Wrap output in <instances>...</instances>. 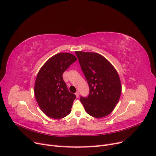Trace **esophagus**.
<instances>
[{"mask_svg":"<svg viewBox=\"0 0 156 156\" xmlns=\"http://www.w3.org/2000/svg\"><path fill=\"white\" fill-rule=\"evenodd\" d=\"M75 95H76V98H78V97H79V92H76L75 93Z\"/></svg>","mask_w":156,"mask_h":156,"instance_id":"34e87169","label":"esophagus"}]
</instances>
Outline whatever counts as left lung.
Returning a JSON list of instances; mask_svg holds the SVG:
<instances>
[{"label": "left lung", "mask_w": 156, "mask_h": 156, "mask_svg": "<svg viewBox=\"0 0 156 156\" xmlns=\"http://www.w3.org/2000/svg\"><path fill=\"white\" fill-rule=\"evenodd\" d=\"M80 64L89 86L87 98L81 97L86 112L95 118L110 114L122 92L119 74L105 57L94 52L76 51Z\"/></svg>", "instance_id": "8db88e82"}]
</instances>
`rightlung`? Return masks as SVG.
<instances>
[{"instance_id": "1", "label": "right lung", "mask_w": 156, "mask_h": 156, "mask_svg": "<svg viewBox=\"0 0 156 156\" xmlns=\"http://www.w3.org/2000/svg\"><path fill=\"white\" fill-rule=\"evenodd\" d=\"M77 60L70 53H58L43 64L37 75L34 94L43 113L52 119H62L71 113L76 96L69 92L62 74Z\"/></svg>"}]
</instances>
